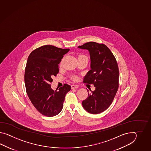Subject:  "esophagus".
Here are the masks:
<instances>
[{
  "instance_id": "obj_1",
  "label": "esophagus",
  "mask_w": 151,
  "mask_h": 151,
  "mask_svg": "<svg viewBox=\"0 0 151 151\" xmlns=\"http://www.w3.org/2000/svg\"><path fill=\"white\" fill-rule=\"evenodd\" d=\"M78 87V86L77 85H71V88L72 89H75V88H77Z\"/></svg>"
}]
</instances>
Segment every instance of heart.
<instances>
[{
	"instance_id": "1",
	"label": "heart",
	"mask_w": 151,
	"mask_h": 151,
	"mask_svg": "<svg viewBox=\"0 0 151 151\" xmlns=\"http://www.w3.org/2000/svg\"><path fill=\"white\" fill-rule=\"evenodd\" d=\"M79 57H86L85 55H80ZM78 77L76 76H72V77H71V79L73 80H78Z\"/></svg>"
}]
</instances>
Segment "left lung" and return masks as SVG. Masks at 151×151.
Here are the masks:
<instances>
[{
    "label": "left lung",
    "instance_id": "1",
    "mask_svg": "<svg viewBox=\"0 0 151 151\" xmlns=\"http://www.w3.org/2000/svg\"><path fill=\"white\" fill-rule=\"evenodd\" d=\"M78 47L90 52L91 70L83 78V83L96 87L82 102L83 108L91 114H99L112 103L119 87V71L116 58L103 44L88 42Z\"/></svg>",
    "mask_w": 151,
    "mask_h": 151
}]
</instances>
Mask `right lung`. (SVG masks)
Instances as JSON below:
<instances>
[{
	"label": "right lung",
	"instance_id": "1",
	"mask_svg": "<svg viewBox=\"0 0 151 151\" xmlns=\"http://www.w3.org/2000/svg\"><path fill=\"white\" fill-rule=\"evenodd\" d=\"M69 50L44 45L29 55L24 75L26 91L33 105L44 116L51 117L60 112L65 96L71 90L67 83L55 91L51 85L52 78L59 73L58 64Z\"/></svg>",
	"mask_w": 151,
	"mask_h": 151
}]
</instances>
